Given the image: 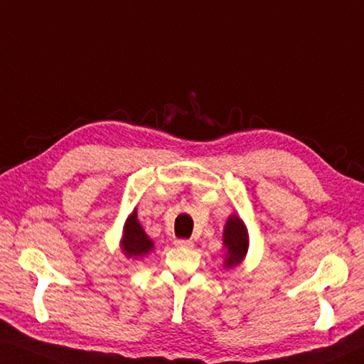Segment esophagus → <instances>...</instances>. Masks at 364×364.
<instances>
[{
    "label": "esophagus",
    "mask_w": 364,
    "mask_h": 364,
    "mask_svg": "<svg viewBox=\"0 0 364 364\" xmlns=\"http://www.w3.org/2000/svg\"><path fill=\"white\" fill-rule=\"evenodd\" d=\"M173 243H175V246H178V247H192V246H194V241H192V240H184V238L175 240Z\"/></svg>",
    "instance_id": "obj_1"
}]
</instances>
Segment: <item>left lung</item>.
Masks as SVG:
<instances>
[{
    "mask_svg": "<svg viewBox=\"0 0 364 364\" xmlns=\"http://www.w3.org/2000/svg\"><path fill=\"white\" fill-rule=\"evenodd\" d=\"M247 232L243 220L238 216H230L224 229V246L227 249L225 267L238 265L243 260L247 251Z\"/></svg>",
    "mask_w": 364,
    "mask_h": 364,
    "instance_id": "obj_1",
    "label": "left lung"
}]
</instances>
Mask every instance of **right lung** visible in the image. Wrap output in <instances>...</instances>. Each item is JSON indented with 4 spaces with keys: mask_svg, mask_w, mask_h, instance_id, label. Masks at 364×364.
Masks as SVG:
<instances>
[{
    "mask_svg": "<svg viewBox=\"0 0 364 364\" xmlns=\"http://www.w3.org/2000/svg\"><path fill=\"white\" fill-rule=\"evenodd\" d=\"M123 251L127 257H144L153 249V241L146 237V233L141 229V225L137 220V213H132V215L127 218L126 225H124V235H123Z\"/></svg>",
    "mask_w": 364,
    "mask_h": 364,
    "instance_id": "right-lung-1",
    "label": "right lung"
}]
</instances>
